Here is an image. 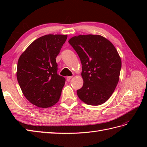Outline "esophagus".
Listing matches in <instances>:
<instances>
[{
    "instance_id": "1",
    "label": "esophagus",
    "mask_w": 147,
    "mask_h": 147,
    "mask_svg": "<svg viewBox=\"0 0 147 147\" xmlns=\"http://www.w3.org/2000/svg\"><path fill=\"white\" fill-rule=\"evenodd\" d=\"M72 78H73V76H67V78H66L67 82H69V81L72 79Z\"/></svg>"
}]
</instances>
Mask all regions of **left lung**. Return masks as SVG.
Here are the masks:
<instances>
[{
    "instance_id": "left-lung-1",
    "label": "left lung",
    "mask_w": 147,
    "mask_h": 147,
    "mask_svg": "<svg viewBox=\"0 0 147 147\" xmlns=\"http://www.w3.org/2000/svg\"><path fill=\"white\" fill-rule=\"evenodd\" d=\"M69 43L82 64L83 85L77 90L81 100L90 105L104 104L114 92L121 68V60L114 45L98 35L72 37Z\"/></svg>"
}]
</instances>
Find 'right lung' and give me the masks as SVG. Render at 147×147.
<instances>
[{
  "instance_id": "1",
  "label": "right lung",
  "mask_w": 147,
  "mask_h": 147,
  "mask_svg": "<svg viewBox=\"0 0 147 147\" xmlns=\"http://www.w3.org/2000/svg\"><path fill=\"white\" fill-rule=\"evenodd\" d=\"M67 37L66 35L40 37L19 58L18 83L26 98L37 107H52L60 98L65 79L57 73L55 58Z\"/></svg>"
}]
</instances>
